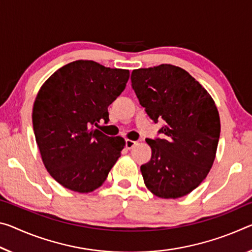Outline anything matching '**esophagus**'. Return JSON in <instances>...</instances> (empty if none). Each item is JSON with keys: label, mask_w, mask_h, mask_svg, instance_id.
I'll use <instances>...</instances> for the list:
<instances>
[{"label": "esophagus", "mask_w": 252, "mask_h": 252, "mask_svg": "<svg viewBox=\"0 0 252 252\" xmlns=\"http://www.w3.org/2000/svg\"><path fill=\"white\" fill-rule=\"evenodd\" d=\"M137 145V141L130 140V139H126V149H132V148Z\"/></svg>", "instance_id": "esophagus-1"}]
</instances>
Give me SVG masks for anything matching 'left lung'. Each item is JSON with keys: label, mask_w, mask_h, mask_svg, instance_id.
Here are the masks:
<instances>
[{"label": "left lung", "mask_w": 252, "mask_h": 252, "mask_svg": "<svg viewBox=\"0 0 252 252\" xmlns=\"http://www.w3.org/2000/svg\"><path fill=\"white\" fill-rule=\"evenodd\" d=\"M131 83L149 118L165 123L160 138L146 139L151 159L140 169L147 189L161 198L185 196L215 159L221 125L213 98L186 70L168 63L134 69Z\"/></svg>", "instance_id": "obj_1"}]
</instances>
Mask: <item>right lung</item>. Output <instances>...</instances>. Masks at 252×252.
Here are the masks:
<instances>
[{
  "instance_id": "add662e5",
  "label": "right lung",
  "mask_w": 252,
  "mask_h": 252,
  "mask_svg": "<svg viewBox=\"0 0 252 252\" xmlns=\"http://www.w3.org/2000/svg\"><path fill=\"white\" fill-rule=\"evenodd\" d=\"M129 76L127 69L76 61L55 71L38 92L35 141L48 173L66 189H98L121 156L125 139L107 137L95 126L109 121L107 107L125 91Z\"/></svg>"
}]
</instances>
